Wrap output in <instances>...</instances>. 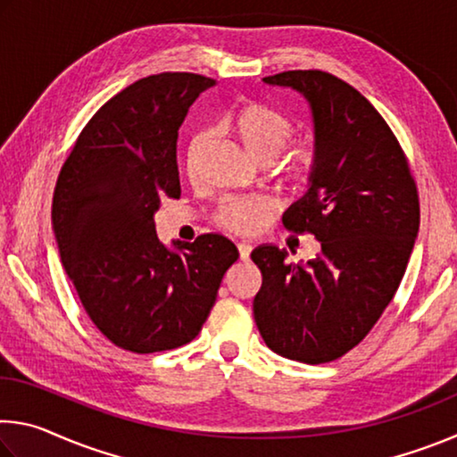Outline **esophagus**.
<instances>
[{"label":"esophagus","mask_w":457,"mask_h":457,"mask_svg":"<svg viewBox=\"0 0 457 457\" xmlns=\"http://www.w3.org/2000/svg\"><path fill=\"white\" fill-rule=\"evenodd\" d=\"M237 250H239V258L242 260H250V253L253 250V245L250 242H239L237 244Z\"/></svg>","instance_id":"1"}]
</instances>
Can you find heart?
Here are the masks:
<instances>
[{"label": "heart", "mask_w": 457, "mask_h": 457, "mask_svg": "<svg viewBox=\"0 0 457 457\" xmlns=\"http://www.w3.org/2000/svg\"><path fill=\"white\" fill-rule=\"evenodd\" d=\"M229 129L239 145L244 146V151L258 163L274 161L290 143L294 133L292 120L284 112L262 103H247L239 106L229 117ZM205 138V133H197L191 138L187 153L189 167L195 165ZM314 169L316 154L312 146H300L282 159L278 173L294 187H304L306 183H311ZM270 212H272V201L266 197L226 199L215 213V220L221 228L236 231V234H253L264 226Z\"/></svg>", "instance_id": "1"}]
</instances>
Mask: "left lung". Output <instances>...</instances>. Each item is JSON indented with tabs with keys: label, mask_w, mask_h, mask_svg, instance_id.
<instances>
[{
	"label": "left lung",
	"mask_w": 457,
	"mask_h": 457,
	"mask_svg": "<svg viewBox=\"0 0 457 457\" xmlns=\"http://www.w3.org/2000/svg\"><path fill=\"white\" fill-rule=\"evenodd\" d=\"M264 82L311 106L316 169L282 221L312 234L320 253L294 264L286 250L258 245L253 319L274 353L320 365L357 346L395 296L420 231V197L393 130L351 84L322 71Z\"/></svg>",
	"instance_id": "left-lung-1"
}]
</instances>
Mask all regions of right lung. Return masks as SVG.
Listing matches in <instances>:
<instances>
[{
  "label": "right lung",
  "instance_id": "add662e5",
  "mask_svg": "<svg viewBox=\"0 0 457 457\" xmlns=\"http://www.w3.org/2000/svg\"><path fill=\"white\" fill-rule=\"evenodd\" d=\"M212 87L207 76L163 72L120 90L84 127L54 189L62 266L96 328L130 353L191 343L239 258L220 234L169 250L154 229L161 201L181 195L179 127Z\"/></svg>",
  "mask_w": 457,
  "mask_h": 457
}]
</instances>
